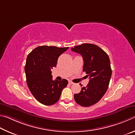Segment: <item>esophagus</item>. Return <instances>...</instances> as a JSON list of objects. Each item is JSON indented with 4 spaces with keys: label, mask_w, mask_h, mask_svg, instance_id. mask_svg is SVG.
Instances as JSON below:
<instances>
[{
    "label": "esophagus",
    "mask_w": 135,
    "mask_h": 135,
    "mask_svg": "<svg viewBox=\"0 0 135 135\" xmlns=\"http://www.w3.org/2000/svg\"><path fill=\"white\" fill-rule=\"evenodd\" d=\"M69 84H70V85H72V84H74V82H72V81H69Z\"/></svg>",
    "instance_id": "34e87169"
}]
</instances>
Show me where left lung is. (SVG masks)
Returning a JSON list of instances; mask_svg holds the SVG:
<instances>
[{"label": "left lung", "instance_id": "obj_1", "mask_svg": "<svg viewBox=\"0 0 135 135\" xmlns=\"http://www.w3.org/2000/svg\"><path fill=\"white\" fill-rule=\"evenodd\" d=\"M71 50L82 56L83 72L89 78L87 86L75 94L74 99L80 105L89 107L98 102L108 88L112 74L109 57L100 47L93 44L84 43Z\"/></svg>", "mask_w": 135, "mask_h": 135}]
</instances>
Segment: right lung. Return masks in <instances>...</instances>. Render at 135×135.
<instances>
[{
  "mask_svg": "<svg viewBox=\"0 0 135 135\" xmlns=\"http://www.w3.org/2000/svg\"><path fill=\"white\" fill-rule=\"evenodd\" d=\"M69 49L55 46L37 47L29 53L25 66L28 88L40 103L51 105L56 103L68 81L53 80L51 69L56 67L59 57Z\"/></svg>",
  "mask_w": 135,
  "mask_h": 135,
  "instance_id": "right-lung-1",
  "label": "right lung"
}]
</instances>
